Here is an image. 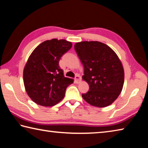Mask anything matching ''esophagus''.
Masks as SVG:
<instances>
[{"instance_id":"34e87169","label":"esophagus","mask_w":148,"mask_h":148,"mask_svg":"<svg viewBox=\"0 0 148 148\" xmlns=\"http://www.w3.org/2000/svg\"><path fill=\"white\" fill-rule=\"evenodd\" d=\"M75 81L76 84H79L81 82V77H80V75H77L75 77Z\"/></svg>"}]
</instances>
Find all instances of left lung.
<instances>
[{"mask_svg":"<svg viewBox=\"0 0 148 148\" xmlns=\"http://www.w3.org/2000/svg\"><path fill=\"white\" fill-rule=\"evenodd\" d=\"M74 47L84 67L82 79L90 86L82 98L94 107L111 105L120 95L124 83V69L119 57L100 41H81Z\"/></svg>","mask_w":148,"mask_h":148,"instance_id":"1","label":"left lung"}]
</instances>
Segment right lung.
I'll use <instances>...</instances> for the list:
<instances>
[{"mask_svg": "<svg viewBox=\"0 0 148 148\" xmlns=\"http://www.w3.org/2000/svg\"><path fill=\"white\" fill-rule=\"evenodd\" d=\"M71 47V42L66 40L52 39L40 43L28 57L23 70V82L28 95L36 104L55 105L73 82V79L64 77L59 66L62 56Z\"/></svg>", "mask_w": 148, "mask_h": 148, "instance_id": "1", "label": "right lung"}]
</instances>
